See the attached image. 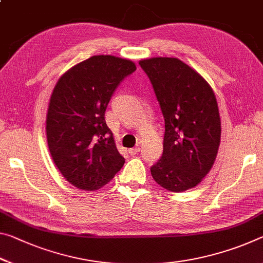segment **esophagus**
<instances>
[{
  "mask_svg": "<svg viewBox=\"0 0 263 263\" xmlns=\"http://www.w3.org/2000/svg\"><path fill=\"white\" fill-rule=\"evenodd\" d=\"M140 151V147L137 146V147H133V148H130L128 149V153L131 154V156H135V154H137Z\"/></svg>",
  "mask_w": 263,
  "mask_h": 263,
  "instance_id": "34e87169",
  "label": "esophagus"
}]
</instances>
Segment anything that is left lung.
<instances>
[{
  "instance_id": "8db88e82",
  "label": "left lung",
  "mask_w": 263,
  "mask_h": 263,
  "mask_svg": "<svg viewBox=\"0 0 263 263\" xmlns=\"http://www.w3.org/2000/svg\"><path fill=\"white\" fill-rule=\"evenodd\" d=\"M139 65L165 120L164 151L151 167L152 177L171 192L193 189L211 171L220 145L221 122L213 90L178 58L154 57Z\"/></svg>"
}]
</instances>
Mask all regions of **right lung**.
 <instances>
[{
	"label": "right lung",
	"mask_w": 263,
	"mask_h": 263,
	"mask_svg": "<svg viewBox=\"0 0 263 263\" xmlns=\"http://www.w3.org/2000/svg\"><path fill=\"white\" fill-rule=\"evenodd\" d=\"M136 69L128 60L92 56L68 70L53 87L45 128L49 151L62 176L79 190L101 189L123 167L105 110Z\"/></svg>",
	"instance_id": "1"
}]
</instances>
